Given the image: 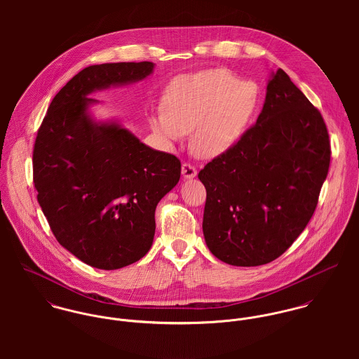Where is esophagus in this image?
Instances as JSON below:
<instances>
[{
  "mask_svg": "<svg viewBox=\"0 0 359 359\" xmlns=\"http://www.w3.org/2000/svg\"><path fill=\"white\" fill-rule=\"evenodd\" d=\"M182 175H184V178L191 180L198 175V170L192 163H184L182 164Z\"/></svg>",
  "mask_w": 359,
  "mask_h": 359,
  "instance_id": "1",
  "label": "esophagus"
}]
</instances>
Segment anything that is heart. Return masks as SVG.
Here are the masks:
<instances>
[{"instance_id":"obj_1","label":"heart","mask_w":359,"mask_h":359,"mask_svg":"<svg viewBox=\"0 0 359 359\" xmlns=\"http://www.w3.org/2000/svg\"><path fill=\"white\" fill-rule=\"evenodd\" d=\"M258 102L252 81H242L226 69H210L175 79L163 98V110L152 118L154 131L181 141L192 134L199 154L226 152L250 123Z\"/></svg>"}]
</instances>
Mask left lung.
Returning a JSON list of instances; mask_svg holds the SVG:
<instances>
[{
    "label": "left lung",
    "mask_w": 359,
    "mask_h": 359,
    "mask_svg": "<svg viewBox=\"0 0 359 359\" xmlns=\"http://www.w3.org/2000/svg\"><path fill=\"white\" fill-rule=\"evenodd\" d=\"M329 164L320 111L278 69L256 124L199 172L210 252L236 266L282 256L307 226Z\"/></svg>",
    "instance_id": "obj_1"
}]
</instances>
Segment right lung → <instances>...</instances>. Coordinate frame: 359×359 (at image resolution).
<instances>
[{
  "mask_svg": "<svg viewBox=\"0 0 359 359\" xmlns=\"http://www.w3.org/2000/svg\"><path fill=\"white\" fill-rule=\"evenodd\" d=\"M152 62L93 65L52 100L33 149V182L56 241L100 269H118L145 256L154 211L181 175L174 154L154 151L118 124L87 114L94 90L145 79Z\"/></svg>",
  "mask_w": 359,
  "mask_h": 359,
  "instance_id": "obj_1",
  "label": "right lung"
}]
</instances>
